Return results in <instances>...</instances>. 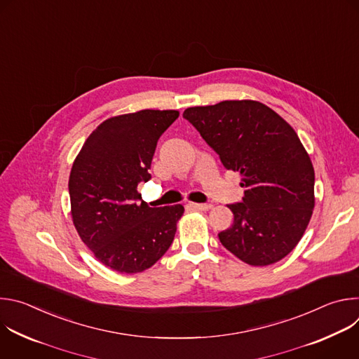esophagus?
<instances>
[{"instance_id": "34e87169", "label": "esophagus", "mask_w": 359, "mask_h": 359, "mask_svg": "<svg viewBox=\"0 0 359 359\" xmlns=\"http://www.w3.org/2000/svg\"><path fill=\"white\" fill-rule=\"evenodd\" d=\"M190 206L197 209V210H201V212H208L213 208V204H209V203H190Z\"/></svg>"}]
</instances>
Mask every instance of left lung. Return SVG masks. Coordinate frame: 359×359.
Segmentation results:
<instances>
[{"label": "left lung", "instance_id": "1", "mask_svg": "<svg viewBox=\"0 0 359 359\" xmlns=\"http://www.w3.org/2000/svg\"><path fill=\"white\" fill-rule=\"evenodd\" d=\"M187 119L241 175L244 197L229 204L231 227L220 243L250 266H270L298 244L314 209V168L295 130L257 100H223L187 108Z\"/></svg>", "mask_w": 359, "mask_h": 359}]
</instances>
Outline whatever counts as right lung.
I'll return each instance as SVG.
<instances>
[{
	"instance_id": "right-lung-1",
	"label": "right lung",
	"mask_w": 359,
	"mask_h": 359,
	"mask_svg": "<svg viewBox=\"0 0 359 359\" xmlns=\"http://www.w3.org/2000/svg\"><path fill=\"white\" fill-rule=\"evenodd\" d=\"M177 118V111L144 109L107 119L72 165L74 226L95 257L115 271H144L173 243L183 206L149 208L137 184L151 177L158 140Z\"/></svg>"
}]
</instances>
